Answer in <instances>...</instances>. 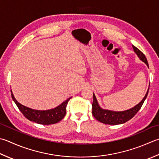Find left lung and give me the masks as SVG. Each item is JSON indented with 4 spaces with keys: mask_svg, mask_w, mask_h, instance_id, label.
Wrapping results in <instances>:
<instances>
[{
    "mask_svg": "<svg viewBox=\"0 0 159 159\" xmlns=\"http://www.w3.org/2000/svg\"><path fill=\"white\" fill-rule=\"evenodd\" d=\"M132 48L136 55L141 61L145 63L147 66L149 67L148 60L146 58L145 56L143 53L141 52L139 49L136 48L135 46L132 45ZM149 92V88L147 92L144 96V98L142 99V101L139 104L135 105L132 108H130L129 110L121 111H111L109 110H105L100 107L97 101V99L96 98L95 94L93 93V103H92V114L94 116L96 120L100 121L101 123L108 124V125H119V124L125 123L127 121H128L135 116V114L138 112L140 109L142 107L143 104L145 100L147 98Z\"/></svg>",
    "mask_w": 159,
    "mask_h": 159,
    "instance_id": "1",
    "label": "left lung"
}]
</instances>
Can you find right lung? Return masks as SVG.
<instances>
[{
    "label": "right lung",
    "mask_w": 159,
    "mask_h": 159,
    "mask_svg": "<svg viewBox=\"0 0 159 159\" xmlns=\"http://www.w3.org/2000/svg\"><path fill=\"white\" fill-rule=\"evenodd\" d=\"M11 95L19 110L28 120L42 125H51L57 123L63 119L66 114V107L68 101L71 98V97L67 98L66 101H63L61 105L54 109L48 110H37L27 107L18 102L15 98L11 90Z\"/></svg>",
    "instance_id": "right-lung-1"
}]
</instances>
